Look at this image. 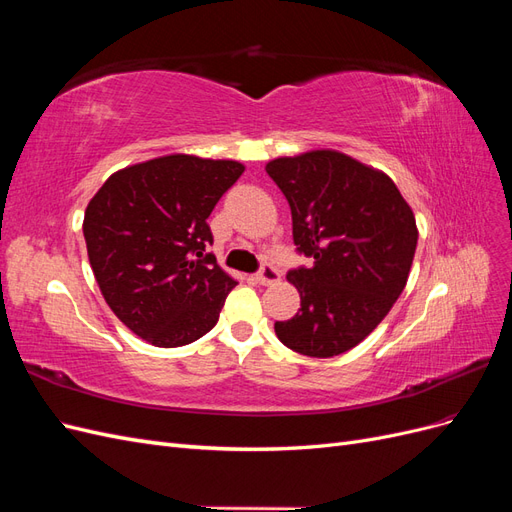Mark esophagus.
Masks as SVG:
<instances>
[{
  "mask_svg": "<svg viewBox=\"0 0 512 512\" xmlns=\"http://www.w3.org/2000/svg\"><path fill=\"white\" fill-rule=\"evenodd\" d=\"M256 280L258 284L262 286H271V284H277L280 282V271H277L271 262H265V265L260 267V271L256 273Z\"/></svg>",
  "mask_w": 512,
  "mask_h": 512,
  "instance_id": "34e87169",
  "label": "esophagus"
}]
</instances>
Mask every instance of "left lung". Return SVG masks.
Listing matches in <instances>:
<instances>
[{"label":"left lung","instance_id":"8db88e82","mask_svg":"<svg viewBox=\"0 0 512 512\" xmlns=\"http://www.w3.org/2000/svg\"><path fill=\"white\" fill-rule=\"evenodd\" d=\"M288 200L297 252L312 267L288 271L301 309L275 322L280 342L305 356L344 354L374 331L406 288L418 230L410 205L382 170L316 149L267 164Z\"/></svg>","mask_w":512,"mask_h":512}]
</instances>
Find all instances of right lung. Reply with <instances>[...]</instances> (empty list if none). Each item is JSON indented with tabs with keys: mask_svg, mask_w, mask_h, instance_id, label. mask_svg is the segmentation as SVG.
Masks as SVG:
<instances>
[{
	"mask_svg": "<svg viewBox=\"0 0 512 512\" xmlns=\"http://www.w3.org/2000/svg\"><path fill=\"white\" fill-rule=\"evenodd\" d=\"M243 170L173 153L117 170L89 200V265L113 314L145 342L185 346L218 322L237 282L205 252L207 218Z\"/></svg>",
	"mask_w": 512,
	"mask_h": 512,
	"instance_id": "add662e5",
	"label": "right lung"
}]
</instances>
